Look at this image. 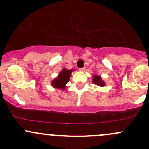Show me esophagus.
I'll return each mask as SVG.
<instances>
[{"mask_svg": "<svg viewBox=\"0 0 149 149\" xmlns=\"http://www.w3.org/2000/svg\"><path fill=\"white\" fill-rule=\"evenodd\" d=\"M80 71H83V72H84V71H85V67L81 68V69H80Z\"/></svg>", "mask_w": 149, "mask_h": 149, "instance_id": "obj_1", "label": "esophagus"}]
</instances>
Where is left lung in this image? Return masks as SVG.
Here are the masks:
<instances>
[{
	"mask_svg": "<svg viewBox=\"0 0 149 149\" xmlns=\"http://www.w3.org/2000/svg\"><path fill=\"white\" fill-rule=\"evenodd\" d=\"M92 82H93L95 85H98V86H100V87H104L106 85L105 82L102 80V77L100 76H97V75H95V76H93Z\"/></svg>",
	"mask_w": 149,
	"mask_h": 149,
	"instance_id": "1",
	"label": "left lung"
}]
</instances>
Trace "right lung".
Segmentation results:
<instances>
[{"mask_svg":"<svg viewBox=\"0 0 149 149\" xmlns=\"http://www.w3.org/2000/svg\"><path fill=\"white\" fill-rule=\"evenodd\" d=\"M74 71V69L69 70L67 69H62L59 72L58 76L51 82V85L54 88L60 89V90H65L66 87V84L69 81L70 77H71V73Z\"/></svg>","mask_w":149,"mask_h":149,"instance_id":"1","label":"right lung"}]
</instances>
